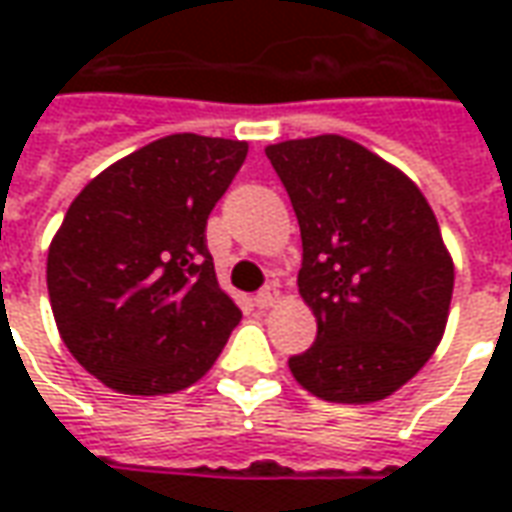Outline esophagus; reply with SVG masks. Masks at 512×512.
Returning a JSON list of instances; mask_svg holds the SVG:
<instances>
[{"instance_id": "esophagus-1", "label": "esophagus", "mask_w": 512, "mask_h": 512, "mask_svg": "<svg viewBox=\"0 0 512 512\" xmlns=\"http://www.w3.org/2000/svg\"><path fill=\"white\" fill-rule=\"evenodd\" d=\"M279 301V290L274 288V285H266V288L260 290L255 296V304L260 307V310H266V307H271V304H277Z\"/></svg>"}]
</instances>
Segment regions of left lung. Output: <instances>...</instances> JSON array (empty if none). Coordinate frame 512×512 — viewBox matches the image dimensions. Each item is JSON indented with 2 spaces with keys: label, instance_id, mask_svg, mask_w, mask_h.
Returning a JSON list of instances; mask_svg holds the SVG:
<instances>
[{
  "label": "left lung",
  "instance_id": "1",
  "mask_svg": "<svg viewBox=\"0 0 512 512\" xmlns=\"http://www.w3.org/2000/svg\"><path fill=\"white\" fill-rule=\"evenodd\" d=\"M301 227L299 290L318 337L290 356L293 378L332 403H373L436 351L452 260L411 180L345 136L268 145Z\"/></svg>",
  "mask_w": 512,
  "mask_h": 512
}]
</instances>
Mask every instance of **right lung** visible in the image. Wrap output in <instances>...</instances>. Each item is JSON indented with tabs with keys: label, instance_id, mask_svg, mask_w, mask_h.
<instances>
[{
	"label": "right lung",
	"instance_id": "1",
	"mask_svg": "<svg viewBox=\"0 0 512 512\" xmlns=\"http://www.w3.org/2000/svg\"><path fill=\"white\" fill-rule=\"evenodd\" d=\"M246 142L172 134L104 169L71 202L46 282L68 351L123 395H169L202 378L241 310L219 288L208 216Z\"/></svg>",
	"mask_w": 512,
	"mask_h": 512
}]
</instances>
